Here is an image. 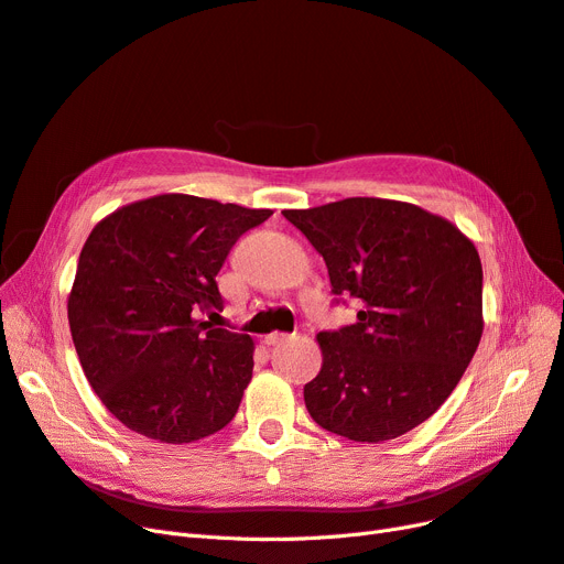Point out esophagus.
<instances>
[{"label":"esophagus","instance_id":"34e87169","mask_svg":"<svg viewBox=\"0 0 564 564\" xmlns=\"http://www.w3.org/2000/svg\"><path fill=\"white\" fill-rule=\"evenodd\" d=\"M289 338H291L289 334H278V332H275V334H268V336L263 338V343H265V345H280V343H286Z\"/></svg>","mask_w":564,"mask_h":564}]
</instances>
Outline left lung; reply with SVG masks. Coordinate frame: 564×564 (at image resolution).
<instances>
[{
  "mask_svg": "<svg viewBox=\"0 0 564 564\" xmlns=\"http://www.w3.org/2000/svg\"><path fill=\"white\" fill-rule=\"evenodd\" d=\"M357 322L317 334L322 371L303 387L322 430L380 443L415 430L453 394L482 336V265L464 232L417 205L345 198L284 209Z\"/></svg>",
  "mask_w": 564,
  "mask_h": 564,
  "instance_id": "obj_1",
  "label": "left lung"
}]
</instances>
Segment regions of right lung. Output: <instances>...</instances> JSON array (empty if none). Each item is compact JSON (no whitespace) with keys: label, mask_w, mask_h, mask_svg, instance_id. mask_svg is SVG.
<instances>
[{"label":"right lung","mask_w":564,"mask_h":564,"mask_svg":"<svg viewBox=\"0 0 564 564\" xmlns=\"http://www.w3.org/2000/svg\"><path fill=\"white\" fill-rule=\"evenodd\" d=\"M273 212L186 193L130 203L97 224L67 299L84 373L128 430L193 443L236 417L254 340L200 317L224 307L217 273Z\"/></svg>","instance_id":"obj_1"}]
</instances>
